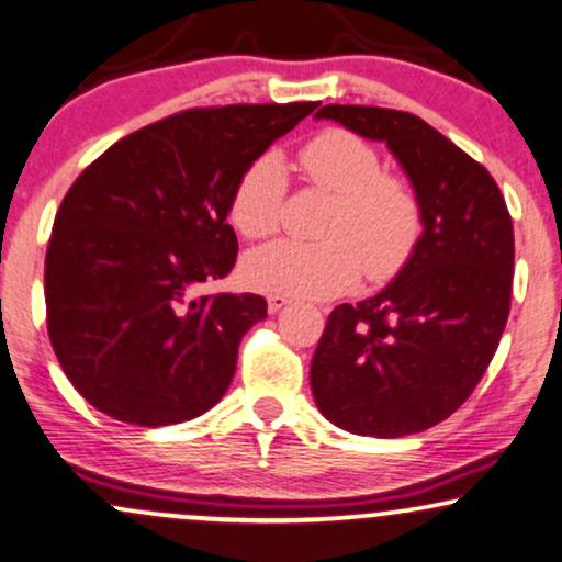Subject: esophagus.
Returning <instances> with one entry per match:
<instances>
[{"instance_id":"1","label":"esophagus","mask_w":562,"mask_h":562,"mask_svg":"<svg viewBox=\"0 0 562 562\" xmlns=\"http://www.w3.org/2000/svg\"><path fill=\"white\" fill-rule=\"evenodd\" d=\"M290 303L288 295H269L267 297V305H269V314H277L280 308H285V305Z\"/></svg>"}]
</instances>
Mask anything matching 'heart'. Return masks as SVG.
I'll list each match as a JSON object with an SVG mask.
<instances>
[{
    "instance_id": "heart-1",
    "label": "heart",
    "mask_w": 562,
    "mask_h": 562,
    "mask_svg": "<svg viewBox=\"0 0 562 562\" xmlns=\"http://www.w3.org/2000/svg\"><path fill=\"white\" fill-rule=\"evenodd\" d=\"M303 179L334 196L324 240H277L244 259V280L261 293L331 297L360 280L389 282L409 265L425 233V207L407 176L383 170L371 142L326 130L297 153ZM285 170L277 155H259L238 176L231 223L248 240L274 236L285 207Z\"/></svg>"
}]
</instances>
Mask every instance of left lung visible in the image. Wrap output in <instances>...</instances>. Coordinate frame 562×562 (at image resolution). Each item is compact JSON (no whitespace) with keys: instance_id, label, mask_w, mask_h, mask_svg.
Wrapping results in <instances>:
<instances>
[{"instance_id":"left-lung-1","label":"left lung","mask_w":562,"mask_h":562,"mask_svg":"<svg viewBox=\"0 0 562 562\" xmlns=\"http://www.w3.org/2000/svg\"><path fill=\"white\" fill-rule=\"evenodd\" d=\"M316 116L386 142L423 199L425 233L392 285L331 311L311 392L326 420L358 436L423 432L470 400L506 329V199L485 166L415 113L331 103Z\"/></svg>"}]
</instances>
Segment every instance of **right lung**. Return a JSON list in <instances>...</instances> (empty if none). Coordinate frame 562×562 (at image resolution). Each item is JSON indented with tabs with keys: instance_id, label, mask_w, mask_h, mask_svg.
Here are the masks:
<instances>
[{
	"instance_id": "1",
	"label": "right lung",
	"mask_w": 562,
	"mask_h": 562,
	"mask_svg": "<svg viewBox=\"0 0 562 562\" xmlns=\"http://www.w3.org/2000/svg\"><path fill=\"white\" fill-rule=\"evenodd\" d=\"M318 103L187 109L126 134L77 176L46 248V324L61 371L98 412L158 428L223 400L254 293L202 288L236 265L238 176Z\"/></svg>"
}]
</instances>
